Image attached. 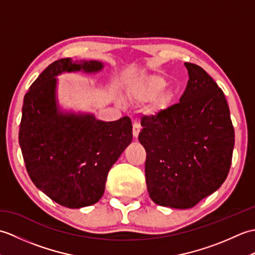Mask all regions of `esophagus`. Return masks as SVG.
Listing matches in <instances>:
<instances>
[{
	"label": "esophagus",
	"instance_id": "obj_1",
	"mask_svg": "<svg viewBox=\"0 0 255 255\" xmlns=\"http://www.w3.org/2000/svg\"><path fill=\"white\" fill-rule=\"evenodd\" d=\"M139 132H140V125L137 122H134L133 125H132V134H133V137L137 138L139 136Z\"/></svg>",
	"mask_w": 255,
	"mask_h": 255
}]
</instances>
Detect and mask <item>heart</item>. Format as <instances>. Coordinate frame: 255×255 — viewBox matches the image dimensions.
Listing matches in <instances>:
<instances>
[{
  "label": "heart",
  "mask_w": 255,
  "mask_h": 255,
  "mask_svg": "<svg viewBox=\"0 0 255 255\" xmlns=\"http://www.w3.org/2000/svg\"><path fill=\"white\" fill-rule=\"evenodd\" d=\"M167 81L159 74H151L139 79L131 86L130 97L136 102H148L152 100L151 113H160L170 107L174 101L172 92H165Z\"/></svg>",
  "instance_id": "1"
}]
</instances>
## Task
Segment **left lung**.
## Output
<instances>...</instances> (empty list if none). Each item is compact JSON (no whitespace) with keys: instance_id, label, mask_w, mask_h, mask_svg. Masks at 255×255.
<instances>
[{"instance_id":"1","label":"left lung","mask_w":255,"mask_h":255,"mask_svg":"<svg viewBox=\"0 0 255 255\" xmlns=\"http://www.w3.org/2000/svg\"><path fill=\"white\" fill-rule=\"evenodd\" d=\"M189 80L180 103L141 118L139 133L151 199L187 209L217 191L228 175L235 129L223 90L197 64L185 62Z\"/></svg>"}]
</instances>
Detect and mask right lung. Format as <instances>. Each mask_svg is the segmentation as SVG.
<instances>
[{"instance_id":"add662e5","label":"right lung","mask_w":255,"mask_h":255,"mask_svg":"<svg viewBox=\"0 0 255 255\" xmlns=\"http://www.w3.org/2000/svg\"><path fill=\"white\" fill-rule=\"evenodd\" d=\"M102 68L99 61L59 59L40 73L24 97L19 144L27 173L48 197L68 208L99 202L108 171L132 140L127 116L106 123L93 115L57 111L55 77Z\"/></svg>"}]
</instances>
